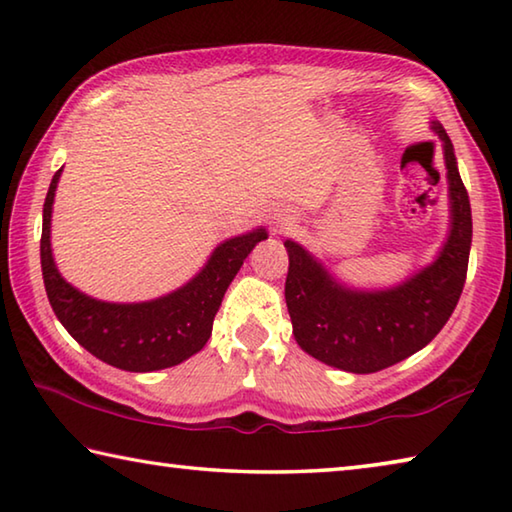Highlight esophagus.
Instances as JSON below:
<instances>
[{
  "label": "esophagus",
  "instance_id": "obj_1",
  "mask_svg": "<svg viewBox=\"0 0 512 512\" xmlns=\"http://www.w3.org/2000/svg\"><path fill=\"white\" fill-rule=\"evenodd\" d=\"M273 223L277 225V228L289 230L291 225H293V216H291L287 210H280V212H275V219H273Z\"/></svg>",
  "mask_w": 512,
  "mask_h": 512
}]
</instances>
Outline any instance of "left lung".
<instances>
[{"mask_svg":"<svg viewBox=\"0 0 512 512\" xmlns=\"http://www.w3.org/2000/svg\"><path fill=\"white\" fill-rule=\"evenodd\" d=\"M429 128L443 144L449 230L427 266L384 289H359L339 280L293 239L284 241L289 275L284 298L293 336L309 357L354 375H370L429 345L463 293L472 246V210L458 173L454 144L440 121Z\"/></svg>","mask_w":512,"mask_h":512,"instance_id":"8db88e82","label":"left lung"}]
</instances>
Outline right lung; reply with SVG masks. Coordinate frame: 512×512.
<instances>
[{
	"label": "right lung",
	"mask_w": 512,
	"mask_h": 512,
	"mask_svg": "<svg viewBox=\"0 0 512 512\" xmlns=\"http://www.w3.org/2000/svg\"><path fill=\"white\" fill-rule=\"evenodd\" d=\"M58 169L42 207L40 264L49 305L74 341L108 366L128 372L164 370L194 357L212 336L221 300L244 259L259 241L268 239L264 225L221 241L205 266L183 287L142 302H108L92 298L60 275L51 253Z\"/></svg>",
	"instance_id": "add662e5"
}]
</instances>
